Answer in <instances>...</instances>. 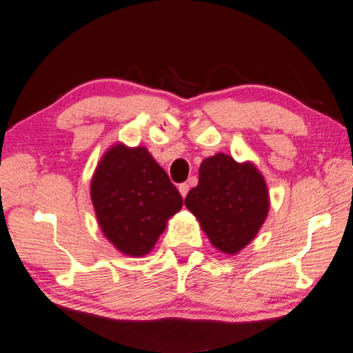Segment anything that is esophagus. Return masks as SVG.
<instances>
[{
    "instance_id": "esophagus-1",
    "label": "esophagus",
    "mask_w": 353,
    "mask_h": 353,
    "mask_svg": "<svg viewBox=\"0 0 353 353\" xmlns=\"http://www.w3.org/2000/svg\"><path fill=\"white\" fill-rule=\"evenodd\" d=\"M188 190H190V187H188V183H181V185H179V192H181L182 198H185V196H187Z\"/></svg>"
}]
</instances>
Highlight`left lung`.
I'll list each match as a JSON object with an SVG mask.
<instances>
[{
    "label": "left lung",
    "instance_id": "1",
    "mask_svg": "<svg viewBox=\"0 0 353 353\" xmlns=\"http://www.w3.org/2000/svg\"><path fill=\"white\" fill-rule=\"evenodd\" d=\"M185 206L196 215L214 247L236 254L259 233L270 199L265 179L254 165H239L217 154L201 163L198 185L188 192Z\"/></svg>",
    "mask_w": 353,
    "mask_h": 353
}]
</instances>
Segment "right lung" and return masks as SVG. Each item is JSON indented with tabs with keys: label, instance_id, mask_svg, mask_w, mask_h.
<instances>
[{
	"label": "right lung",
	"instance_id": "obj_1",
	"mask_svg": "<svg viewBox=\"0 0 353 353\" xmlns=\"http://www.w3.org/2000/svg\"><path fill=\"white\" fill-rule=\"evenodd\" d=\"M99 227L120 252L145 255L159 241L166 220L182 208V196L144 147L114 145L92 181Z\"/></svg>",
	"mask_w": 353,
	"mask_h": 353
}]
</instances>
